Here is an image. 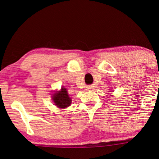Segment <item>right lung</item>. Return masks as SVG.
<instances>
[{"mask_svg": "<svg viewBox=\"0 0 159 159\" xmlns=\"http://www.w3.org/2000/svg\"><path fill=\"white\" fill-rule=\"evenodd\" d=\"M53 100H54L55 105H57L60 108H65L71 104V99L65 88H62L60 92L54 93L53 95Z\"/></svg>", "mask_w": 159, "mask_h": 159, "instance_id": "obj_1", "label": "right lung"}]
</instances>
